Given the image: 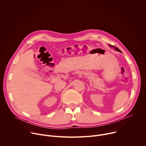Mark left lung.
<instances>
[{
    "mask_svg": "<svg viewBox=\"0 0 146 146\" xmlns=\"http://www.w3.org/2000/svg\"><path fill=\"white\" fill-rule=\"evenodd\" d=\"M109 46L110 47H112V48H114L116 51H119V52H121V51L117 48V47H114V46H112V45H110V44H109Z\"/></svg>",
    "mask_w": 146,
    "mask_h": 146,
    "instance_id": "left-lung-1",
    "label": "left lung"
}]
</instances>
